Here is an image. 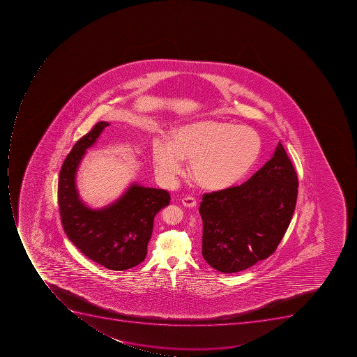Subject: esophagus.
<instances>
[{"label": "esophagus", "mask_w": 357, "mask_h": 357, "mask_svg": "<svg viewBox=\"0 0 357 357\" xmlns=\"http://www.w3.org/2000/svg\"><path fill=\"white\" fill-rule=\"evenodd\" d=\"M182 204L186 208H195L197 206V199H194L192 197H186L184 199H182Z\"/></svg>", "instance_id": "esophagus-1"}]
</instances>
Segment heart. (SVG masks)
I'll use <instances>...</instances> for the list:
<instances>
[{
	"label": "heart",
	"instance_id": "obj_1",
	"mask_svg": "<svg viewBox=\"0 0 357 357\" xmlns=\"http://www.w3.org/2000/svg\"><path fill=\"white\" fill-rule=\"evenodd\" d=\"M261 138L250 127L227 121H201L184 125L172 141L153 144L155 172L165 185L174 184L183 171V160H191L193 180L206 190H223L245 176L258 160Z\"/></svg>",
	"mask_w": 357,
	"mask_h": 357
}]
</instances>
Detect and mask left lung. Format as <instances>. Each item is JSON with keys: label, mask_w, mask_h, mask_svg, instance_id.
Listing matches in <instances>:
<instances>
[{"label": "left lung", "mask_w": 357, "mask_h": 357, "mask_svg": "<svg viewBox=\"0 0 357 357\" xmlns=\"http://www.w3.org/2000/svg\"><path fill=\"white\" fill-rule=\"evenodd\" d=\"M297 195V174L279 142L273 158L247 182L203 195L205 261L234 273L271 256L289 227Z\"/></svg>", "instance_id": "left-lung-1"}]
</instances>
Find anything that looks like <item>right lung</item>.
I'll return each mask as SVG.
<instances>
[{
	"mask_svg": "<svg viewBox=\"0 0 357 357\" xmlns=\"http://www.w3.org/2000/svg\"><path fill=\"white\" fill-rule=\"evenodd\" d=\"M107 121H99L73 145L62 164L58 183V203L68 239L80 252L102 267L116 271L130 269L144 261L154 218L169 204V192L132 183L115 202L93 210L82 202L76 174L86 149L93 146Z\"/></svg>",
	"mask_w": 357,
	"mask_h": 357,
	"instance_id": "right-lung-1",
	"label": "right lung"
}]
</instances>
